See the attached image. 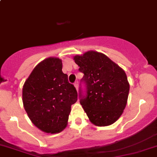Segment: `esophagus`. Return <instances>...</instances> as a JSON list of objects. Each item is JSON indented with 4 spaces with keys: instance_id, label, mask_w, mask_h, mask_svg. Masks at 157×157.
<instances>
[{
    "instance_id": "esophagus-1",
    "label": "esophagus",
    "mask_w": 157,
    "mask_h": 157,
    "mask_svg": "<svg viewBox=\"0 0 157 157\" xmlns=\"http://www.w3.org/2000/svg\"><path fill=\"white\" fill-rule=\"evenodd\" d=\"M74 86H75L76 90H78V88H79V86H78V81H76L75 83H74Z\"/></svg>"
}]
</instances>
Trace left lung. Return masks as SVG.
Masks as SVG:
<instances>
[{
	"mask_svg": "<svg viewBox=\"0 0 157 157\" xmlns=\"http://www.w3.org/2000/svg\"><path fill=\"white\" fill-rule=\"evenodd\" d=\"M86 93L80 89V102L90 121L108 126L117 121L127 105L129 83L124 70L102 53L89 51L74 57Z\"/></svg>",
	"mask_w": 157,
	"mask_h": 157,
	"instance_id": "obj_1",
	"label": "left lung"
}]
</instances>
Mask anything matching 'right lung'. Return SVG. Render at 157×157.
Segmentation results:
<instances>
[{"label":"right lung","instance_id":"add662e5","mask_svg":"<svg viewBox=\"0 0 157 157\" xmlns=\"http://www.w3.org/2000/svg\"><path fill=\"white\" fill-rule=\"evenodd\" d=\"M77 92L62 72V61L48 58L36 66L23 87V102L29 119L41 131L59 133L67 126Z\"/></svg>","mask_w":157,"mask_h":157}]
</instances>
